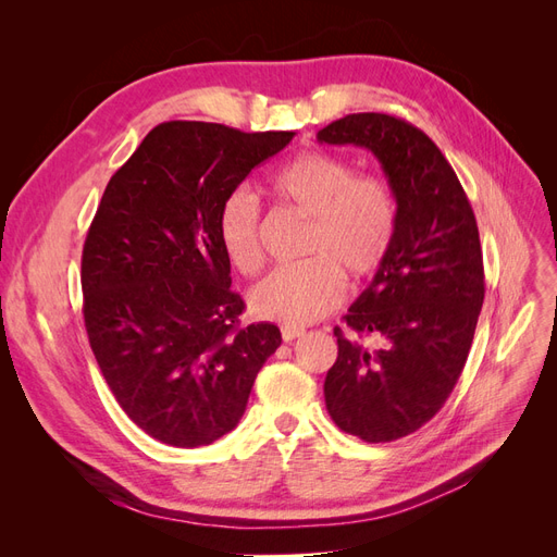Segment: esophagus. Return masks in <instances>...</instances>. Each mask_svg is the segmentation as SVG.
Segmentation results:
<instances>
[{
  "instance_id": "34e87169",
  "label": "esophagus",
  "mask_w": 557,
  "mask_h": 557,
  "mask_svg": "<svg viewBox=\"0 0 557 557\" xmlns=\"http://www.w3.org/2000/svg\"><path fill=\"white\" fill-rule=\"evenodd\" d=\"M301 334H305V327H290V325L281 327V336H283V342H295V339H299Z\"/></svg>"
}]
</instances>
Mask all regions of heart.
I'll use <instances>...</instances> for the list:
<instances>
[{"label":"heart","instance_id":"b5f03b06","mask_svg":"<svg viewBox=\"0 0 557 557\" xmlns=\"http://www.w3.org/2000/svg\"><path fill=\"white\" fill-rule=\"evenodd\" d=\"M283 205L311 218L307 262L278 267L250 290V309L262 320L307 325L339 307L346 281L364 283L381 272L397 234V197L376 174H356L348 160L301 150L269 178ZM262 213L246 190L232 193L218 213V242L242 274L262 264Z\"/></svg>","mask_w":557,"mask_h":557}]
</instances>
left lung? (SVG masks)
Returning <instances> with one entry per match:
<instances>
[{
  "label": "left lung",
  "instance_id": "obj_1",
  "mask_svg": "<svg viewBox=\"0 0 557 557\" xmlns=\"http://www.w3.org/2000/svg\"><path fill=\"white\" fill-rule=\"evenodd\" d=\"M315 139L372 150L397 197L391 256L344 315L348 332L334 327L325 376L336 428L395 442L440 413L465 369L485 295L476 218L442 150L401 117L350 113Z\"/></svg>",
  "mask_w": 557,
  "mask_h": 557
}]
</instances>
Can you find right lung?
<instances>
[{
	"label": "right lung",
	"instance_id": "right-lung-1",
	"mask_svg": "<svg viewBox=\"0 0 557 557\" xmlns=\"http://www.w3.org/2000/svg\"><path fill=\"white\" fill-rule=\"evenodd\" d=\"M293 137L162 123L99 201L81 258L83 320L115 401L162 444L209 446L237 428L281 346L276 325H242L218 213Z\"/></svg>",
	"mask_w": 557,
	"mask_h": 557
}]
</instances>
